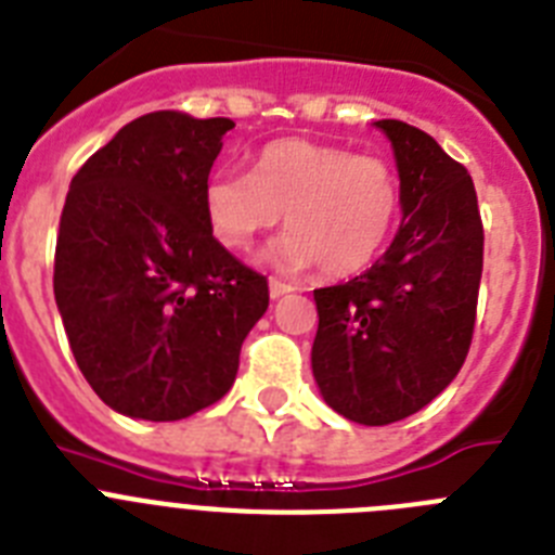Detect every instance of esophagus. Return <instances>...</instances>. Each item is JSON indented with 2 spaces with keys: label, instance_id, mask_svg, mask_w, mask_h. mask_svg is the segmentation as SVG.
Here are the masks:
<instances>
[{
  "label": "esophagus",
  "instance_id": "34e87169",
  "mask_svg": "<svg viewBox=\"0 0 555 555\" xmlns=\"http://www.w3.org/2000/svg\"><path fill=\"white\" fill-rule=\"evenodd\" d=\"M288 292H294L292 283L278 281V278H269V297H272V300H278V297H283V294H288Z\"/></svg>",
  "mask_w": 555,
  "mask_h": 555
}]
</instances>
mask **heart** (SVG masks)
<instances>
[{
	"label": "heart",
	"mask_w": 555,
	"mask_h": 555,
	"mask_svg": "<svg viewBox=\"0 0 555 555\" xmlns=\"http://www.w3.org/2000/svg\"><path fill=\"white\" fill-rule=\"evenodd\" d=\"M286 214L288 233L267 253L283 269L317 267L347 278L370 267L400 217V178L375 155L281 139L263 146L253 175L214 171L205 217L219 242L244 249Z\"/></svg>",
	"instance_id": "b5f03b06"
}]
</instances>
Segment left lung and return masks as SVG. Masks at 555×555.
I'll use <instances>...</instances> for the list:
<instances>
[{
  "label": "left lung",
  "instance_id": "obj_1",
  "mask_svg": "<svg viewBox=\"0 0 555 555\" xmlns=\"http://www.w3.org/2000/svg\"><path fill=\"white\" fill-rule=\"evenodd\" d=\"M389 135L403 222L352 281L317 288L311 366L325 403L361 425H389L442 395L469 352L483 272V224L467 169L420 127Z\"/></svg>",
  "mask_w": 555,
  "mask_h": 555
}]
</instances>
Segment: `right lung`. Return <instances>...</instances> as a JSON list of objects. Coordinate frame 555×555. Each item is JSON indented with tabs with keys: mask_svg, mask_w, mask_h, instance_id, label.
<instances>
[{
	"mask_svg": "<svg viewBox=\"0 0 555 555\" xmlns=\"http://www.w3.org/2000/svg\"><path fill=\"white\" fill-rule=\"evenodd\" d=\"M230 119L155 111L80 166L61 214L55 302L105 405L175 423L230 391L269 283L214 238L205 183Z\"/></svg>",
	"mask_w": 555,
	"mask_h": 555,
	"instance_id": "obj_1",
	"label": "right lung"
}]
</instances>
